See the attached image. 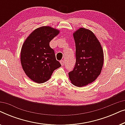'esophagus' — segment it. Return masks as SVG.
<instances>
[{
	"label": "esophagus",
	"instance_id": "34e87169",
	"mask_svg": "<svg viewBox=\"0 0 125 125\" xmlns=\"http://www.w3.org/2000/svg\"><path fill=\"white\" fill-rule=\"evenodd\" d=\"M60 63H61V65L63 66L64 65V60H61L60 61Z\"/></svg>",
	"mask_w": 125,
	"mask_h": 125
}]
</instances>
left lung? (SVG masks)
Listing matches in <instances>:
<instances>
[{
	"label": "left lung",
	"mask_w": 125,
	"mask_h": 125,
	"mask_svg": "<svg viewBox=\"0 0 125 125\" xmlns=\"http://www.w3.org/2000/svg\"><path fill=\"white\" fill-rule=\"evenodd\" d=\"M76 44V64L68 73L71 83L82 87L93 83L101 72L104 64L102 46L91 31L80 28L73 33Z\"/></svg>",
	"instance_id": "8db88e82"
}]
</instances>
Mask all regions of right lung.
Instances as JSON below:
<instances>
[{"label":"right lung","mask_w":125,"mask_h":125,"mask_svg":"<svg viewBox=\"0 0 125 125\" xmlns=\"http://www.w3.org/2000/svg\"><path fill=\"white\" fill-rule=\"evenodd\" d=\"M59 33L60 31L51 27H41L34 30L22 45V68L27 76L35 83H45L54 70L61 66L49 46V42Z\"/></svg>","instance_id":"right-lung-1"}]
</instances>
